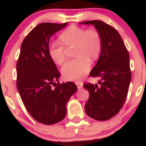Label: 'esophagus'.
<instances>
[{"label": "esophagus", "mask_w": 146, "mask_h": 146, "mask_svg": "<svg viewBox=\"0 0 146 146\" xmlns=\"http://www.w3.org/2000/svg\"><path fill=\"white\" fill-rule=\"evenodd\" d=\"M75 84H76L77 86H78V89L81 88L83 86V83L81 82H75Z\"/></svg>", "instance_id": "obj_1"}]
</instances>
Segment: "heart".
I'll use <instances>...</instances> for the list:
<instances>
[{"label":"heart","mask_w":146,"mask_h":146,"mask_svg":"<svg viewBox=\"0 0 146 146\" xmlns=\"http://www.w3.org/2000/svg\"><path fill=\"white\" fill-rule=\"evenodd\" d=\"M59 39L62 44L54 42L49 44L48 53L52 61L61 65L66 60L65 48L74 46L73 55L77 57L62 68L64 78L68 81H80L90 71V59L95 60L101 53L102 38L97 29L71 25L62 33Z\"/></svg>","instance_id":"b5f03b06"}]
</instances>
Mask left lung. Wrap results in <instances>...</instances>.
I'll list each match as a JSON object with an SVG mask.
<instances>
[{"label": "left lung", "mask_w": 146, "mask_h": 146, "mask_svg": "<svg viewBox=\"0 0 146 146\" xmlns=\"http://www.w3.org/2000/svg\"><path fill=\"white\" fill-rule=\"evenodd\" d=\"M80 24L93 25L101 34L102 48L95 67L90 72L99 78L98 84H84L89 92L85 111L91 118L106 121L121 109L131 80L128 51L118 31L101 21H89Z\"/></svg>", "instance_id": "obj_1"}]
</instances>
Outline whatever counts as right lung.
I'll list each match as a JSON object with an SVG mask.
<instances>
[{"label": "right lung", "instance_id": "1", "mask_svg": "<svg viewBox=\"0 0 146 146\" xmlns=\"http://www.w3.org/2000/svg\"><path fill=\"white\" fill-rule=\"evenodd\" d=\"M67 24L37 25L22 43L16 64V86L22 101L31 116L45 125L54 124L64 118L66 104L78 90L71 82L56 83L60 73L48 53L51 37Z\"/></svg>", "mask_w": 146, "mask_h": 146}]
</instances>
